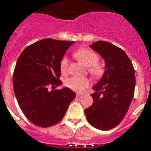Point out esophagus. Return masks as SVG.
I'll list each match as a JSON object with an SVG mask.
<instances>
[{
  "label": "esophagus",
  "instance_id": "esophagus-1",
  "mask_svg": "<svg viewBox=\"0 0 151 151\" xmlns=\"http://www.w3.org/2000/svg\"><path fill=\"white\" fill-rule=\"evenodd\" d=\"M76 97H82V94H76Z\"/></svg>",
  "mask_w": 151,
  "mask_h": 151
}]
</instances>
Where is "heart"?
<instances>
[{"label": "heart", "instance_id": "b5f03b06", "mask_svg": "<svg viewBox=\"0 0 151 151\" xmlns=\"http://www.w3.org/2000/svg\"><path fill=\"white\" fill-rule=\"evenodd\" d=\"M74 57L88 66V72L94 78H99L104 73V67L100 62V57L97 53L91 49L79 48L74 52ZM68 59L63 57L60 61V69L65 73L68 69ZM65 85L71 90L77 92H82L90 85V81L86 77L73 76L68 78L65 82Z\"/></svg>", "mask_w": 151, "mask_h": 151}]
</instances>
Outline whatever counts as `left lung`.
<instances>
[{"label":"left lung","instance_id":"8db88e82","mask_svg":"<svg viewBox=\"0 0 151 151\" xmlns=\"http://www.w3.org/2000/svg\"><path fill=\"white\" fill-rule=\"evenodd\" d=\"M91 47L102 56L106 68L102 78L93 87V104L85 113L93 127L109 130L120 123L132 101L134 69L124 50L113 44L99 41Z\"/></svg>","mask_w":151,"mask_h":151}]
</instances>
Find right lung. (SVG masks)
I'll return each instance as SVG.
<instances>
[{
  "mask_svg": "<svg viewBox=\"0 0 151 151\" xmlns=\"http://www.w3.org/2000/svg\"><path fill=\"white\" fill-rule=\"evenodd\" d=\"M73 43L45 38L26 47L17 60L13 76L17 102L25 116L39 127L58 123L76 97L69 88L54 90L62 84L61 60Z\"/></svg>",
  "mask_w": 151,
  "mask_h": 151,
  "instance_id": "right-lung-1",
  "label": "right lung"
}]
</instances>
